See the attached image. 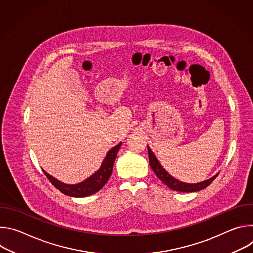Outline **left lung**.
<instances>
[{
  "mask_svg": "<svg viewBox=\"0 0 253 253\" xmlns=\"http://www.w3.org/2000/svg\"><path fill=\"white\" fill-rule=\"evenodd\" d=\"M147 148H148L150 167L152 168L153 172L161 180V181L166 186H168L170 189H172V190L180 191V192H196V191H200V190L206 188L218 175V173H217L215 176H213V177H211V178H209L207 180H204V181H202V182H198V183H185V182H182V181H180V180L174 178L173 176H171L163 168V166L160 164V162L158 161V159L156 158L155 154L152 152L150 147L147 146Z\"/></svg>",
  "mask_w": 253,
  "mask_h": 253,
  "instance_id": "1",
  "label": "left lung"
}]
</instances>
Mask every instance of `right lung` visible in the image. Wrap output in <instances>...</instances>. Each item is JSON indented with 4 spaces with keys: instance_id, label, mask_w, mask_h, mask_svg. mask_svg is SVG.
<instances>
[{
    "instance_id": "obj_1",
    "label": "right lung",
    "mask_w": 253,
    "mask_h": 253,
    "mask_svg": "<svg viewBox=\"0 0 253 253\" xmlns=\"http://www.w3.org/2000/svg\"><path fill=\"white\" fill-rule=\"evenodd\" d=\"M122 143H119L118 145L111 148L107 152L106 157L104 158L101 167L98 171H96L93 175H91L89 178H87L84 181L77 183V184H66L61 182L60 180L56 179L52 175L48 174L44 169L45 175L48 177V179L51 181V183L59 189L62 193L72 196V197H86L89 195H92L96 192H98L109 180L112 170H113V164L115 161V158L117 156V152L121 146Z\"/></svg>"
}]
</instances>
